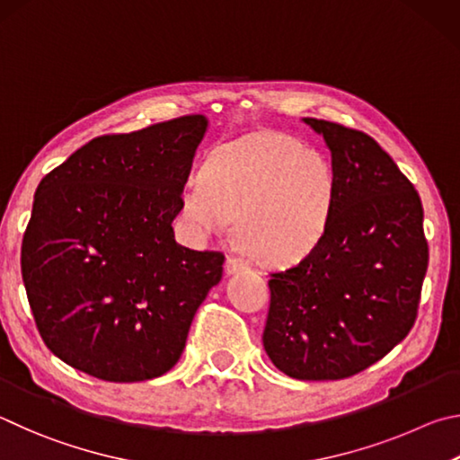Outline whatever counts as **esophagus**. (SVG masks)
Listing matches in <instances>:
<instances>
[{
    "label": "esophagus",
    "mask_w": 460,
    "mask_h": 460,
    "mask_svg": "<svg viewBox=\"0 0 460 460\" xmlns=\"http://www.w3.org/2000/svg\"><path fill=\"white\" fill-rule=\"evenodd\" d=\"M244 269H246V264L240 259H236V256H230V259L226 261V275H236V272L244 270Z\"/></svg>",
    "instance_id": "obj_1"
}]
</instances>
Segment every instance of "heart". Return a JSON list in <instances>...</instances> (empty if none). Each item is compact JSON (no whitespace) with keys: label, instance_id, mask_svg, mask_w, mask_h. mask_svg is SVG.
<instances>
[{"label":"heart","instance_id":"obj_1","mask_svg":"<svg viewBox=\"0 0 460 460\" xmlns=\"http://www.w3.org/2000/svg\"><path fill=\"white\" fill-rule=\"evenodd\" d=\"M335 175L325 157L293 137L259 131L217 149L185 183L181 212L199 234H224L236 220L240 246L256 261L285 264L325 234Z\"/></svg>","mask_w":460,"mask_h":460}]
</instances>
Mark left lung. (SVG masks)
Here are the masks:
<instances>
[{"label": "left lung", "mask_w": 460, "mask_h": 460, "mask_svg": "<svg viewBox=\"0 0 460 460\" xmlns=\"http://www.w3.org/2000/svg\"><path fill=\"white\" fill-rule=\"evenodd\" d=\"M332 151L325 234L301 262L272 272L264 351L295 380H341L410 333L429 269L414 185L372 137L303 119Z\"/></svg>", "instance_id": "1"}]
</instances>
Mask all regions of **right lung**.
<instances>
[{
	"instance_id": "add662e5",
	"label": "right lung",
	"mask_w": 460,
	"mask_h": 460,
	"mask_svg": "<svg viewBox=\"0 0 460 460\" xmlns=\"http://www.w3.org/2000/svg\"><path fill=\"white\" fill-rule=\"evenodd\" d=\"M208 119L102 135L40 181L22 279L46 348L104 382H143L180 359L224 254L175 243L173 217Z\"/></svg>"
}]
</instances>
